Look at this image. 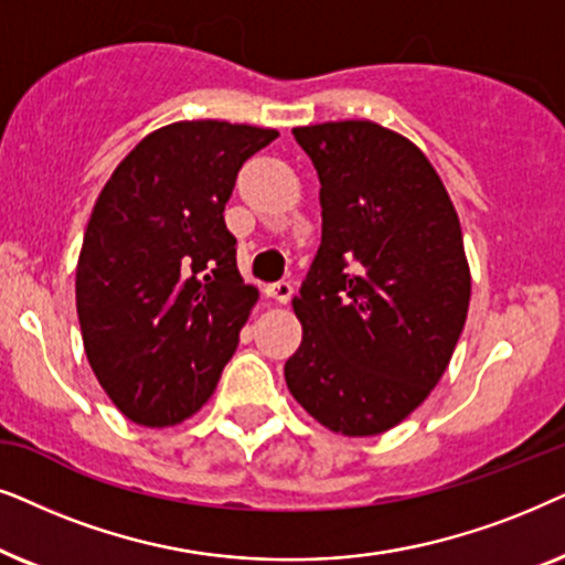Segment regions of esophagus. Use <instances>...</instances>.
I'll return each instance as SVG.
<instances>
[{
	"mask_svg": "<svg viewBox=\"0 0 565 565\" xmlns=\"http://www.w3.org/2000/svg\"><path fill=\"white\" fill-rule=\"evenodd\" d=\"M266 295L270 299H276L278 305H287L291 295H295V287H291L289 281H278V284H270V287H266Z\"/></svg>",
	"mask_w": 565,
	"mask_h": 565,
	"instance_id": "esophagus-1",
	"label": "esophagus"
}]
</instances>
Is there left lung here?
Listing matches in <instances>:
<instances>
[{
	"instance_id": "left-lung-1",
	"label": "left lung",
	"mask_w": 565,
	"mask_h": 565,
	"mask_svg": "<svg viewBox=\"0 0 565 565\" xmlns=\"http://www.w3.org/2000/svg\"><path fill=\"white\" fill-rule=\"evenodd\" d=\"M320 178L322 239L295 297L289 393L343 436L408 418L447 372L470 266L445 183L411 139L372 120L299 126Z\"/></svg>"
}]
</instances>
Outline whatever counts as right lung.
Returning <instances> with one entry per match:
<instances>
[{"label":"right lung","mask_w":565,"mask_h":565,"mask_svg":"<svg viewBox=\"0 0 565 565\" xmlns=\"http://www.w3.org/2000/svg\"><path fill=\"white\" fill-rule=\"evenodd\" d=\"M278 137L178 120L139 141L97 195L77 260L82 343L113 405L172 426L214 395L258 289L224 224L237 172Z\"/></svg>","instance_id":"1"}]
</instances>
